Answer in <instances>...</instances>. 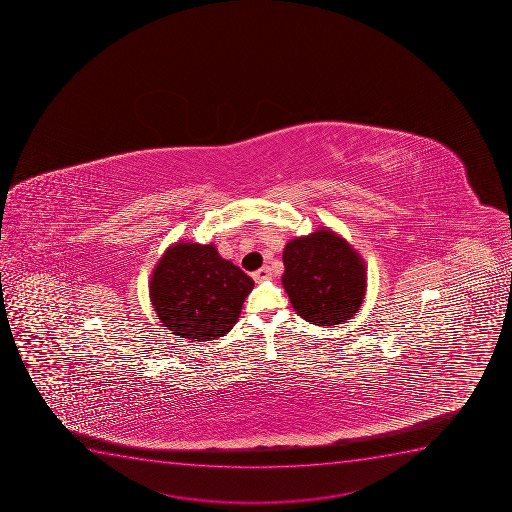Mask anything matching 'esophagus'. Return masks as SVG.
Masks as SVG:
<instances>
[{
    "label": "esophagus",
    "mask_w": 512,
    "mask_h": 512,
    "mask_svg": "<svg viewBox=\"0 0 512 512\" xmlns=\"http://www.w3.org/2000/svg\"><path fill=\"white\" fill-rule=\"evenodd\" d=\"M252 277L255 282H264V280H269L272 277V272H270L269 267H262L257 272H253Z\"/></svg>",
    "instance_id": "esophagus-1"
}]
</instances>
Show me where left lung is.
<instances>
[{
	"mask_svg": "<svg viewBox=\"0 0 512 512\" xmlns=\"http://www.w3.org/2000/svg\"><path fill=\"white\" fill-rule=\"evenodd\" d=\"M282 284L295 312L315 325L352 319L364 302L367 274L357 250L339 233L320 228L284 248Z\"/></svg>",
	"mask_w": 512,
	"mask_h": 512,
	"instance_id": "obj_1",
	"label": "left lung"
}]
</instances>
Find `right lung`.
Listing matches in <instances>:
<instances>
[{
	"instance_id": "1",
	"label": "right lung",
	"mask_w": 512,
	"mask_h": 512,
	"mask_svg": "<svg viewBox=\"0 0 512 512\" xmlns=\"http://www.w3.org/2000/svg\"><path fill=\"white\" fill-rule=\"evenodd\" d=\"M253 280L213 243L167 248L150 279V300L163 327L193 342L218 339L237 324Z\"/></svg>"
}]
</instances>
